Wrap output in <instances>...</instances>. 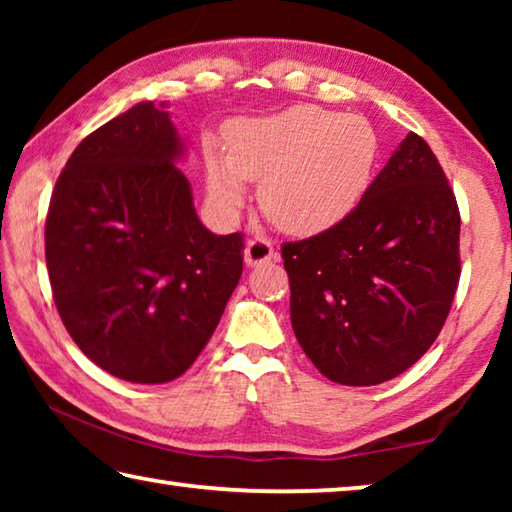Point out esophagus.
Instances as JSON below:
<instances>
[{
	"instance_id": "obj_1",
	"label": "esophagus",
	"mask_w": 512,
	"mask_h": 512,
	"mask_svg": "<svg viewBox=\"0 0 512 512\" xmlns=\"http://www.w3.org/2000/svg\"><path fill=\"white\" fill-rule=\"evenodd\" d=\"M244 259L248 266H262L273 259V244L266 237H253L248 241Z\"/></svg>"
}]
</instances>
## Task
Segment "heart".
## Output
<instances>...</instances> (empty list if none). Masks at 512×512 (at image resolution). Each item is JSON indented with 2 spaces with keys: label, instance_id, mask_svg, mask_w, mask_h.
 I'll use <instances>...</instances> for the list:
<instances>
[{
  "label": "heart",
  "instance_id": "1",
  "mask_svg": "<svg viewBox=\"0 0 512 512\" xmlns=\"http://www.w3.org/2000/svg\"><path fill=\"white\" fill-rule=\"evenodd\" d=\"M379 137L368 119L318 106L239 119L225 131V158L207 160V196L235 214L246 183H259V205L277 228L318 235L357 210L372 183Z\"/></svg>",
  "mask_w": 512,
  "mask_h": 512
}]
</instances>
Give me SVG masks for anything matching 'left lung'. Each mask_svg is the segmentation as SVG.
<instances>
[{
  "label": "left lung",
  "mask_w": 512,
  "mask_h": 512,
  "mask_svg": "<svg viewBox=\"0 0 512 512\" xmlns=\"http://www.w3.org/2000/svg\"><path fill=\"white\" fill-rule=\"evenodd\" d=\"M461 214L429 144L409 133L348 219L282 246L291 325L327 379L375 386L443 329L461 277Z\"/></svg>",
  "instance_id": "8db88e82"
}]
</instances>
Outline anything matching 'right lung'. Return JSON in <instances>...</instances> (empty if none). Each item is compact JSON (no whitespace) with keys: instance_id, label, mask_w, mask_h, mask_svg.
I'll use <instances>...</instances> for the list:
<instances>
[{"instance_id":"obj_1","label":"right lung","mask_w":512,"mask_h":512,"mask_svg":"<svg viewBox=\"0 0 512 512\" xmlns=\"http://www.w3.org/2000/svg\"><path fill=\"white\" fill-rule=\"evenodd\" d=\"M183 155L169 112L142 101L76 146L49 203L63 325L85 357L133 384L192 366L244 268V235H214L196 216Z\"/></svg>"}]
</instances>
